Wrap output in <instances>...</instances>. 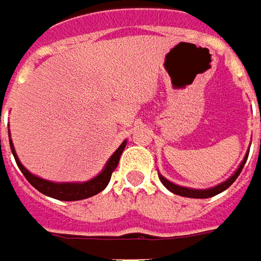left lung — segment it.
<instances>
[{"label": "left lung", "instance_id": "1", "mask_svg": "<svg viewBox=\"0 0 261 261\" xmlns=\"http://www.w3.org/2000/svg\"><path fill=\"white\" fill-rule=\"evenodd\" d=\"M261 143V141H260ZM247 156H249V153L244 156L243 159V162L240 164V167L237 168V171L232 174L227 181L218 184L216 187H213V188H208V190H192V188H185V187H179V185H175V184H172L171 181H168L167 178H164L162 175H159V179H161V182L164 184L165 187H167L168 190L171 192H174L176 195H181V197H188V198H210V197H214L217 194H220V192H223L224 190H227L230 185H231L236 179H237V176L240 175L241 169L244 167V164H246V161H247Z\"/></svg>", "mask_w": 261, "mask_h": 261}]
</instances>
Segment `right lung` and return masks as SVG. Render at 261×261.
Instances as JSON below:
<instances>
[{
  "label": "right lung",
  "mask_w": 261,
  "mask_h": 261,
  "mask_svg": "<svg viewBox=\"0 0 261 261\" xmlns=\"http://www.w3.org/2000/svg\"><path fill=\"white\" fill-rule=\"evenodd\" d=\"M10 134V132H8ZM10 146H11V152L15 158V162L20 168V171L22 172V175L27 178L29 181L36 190L44 194L47 197H51V198H56V200L60 201H79V200H85V198H89V197H93L96 194H99L100 191H103L108 184L110 181V176H112V172L116 169L119 164V159H120V155L126 146V141H123L122 145L119 146L118 149L115 151V153L112 155L106 164V167L103 168V171L97 176H94L93 179L90 181H86V182H51V181H45L43 178H38V176L33 175L30 171H27L25 168L22 167V164L20 162V159L15 153V149H14V145H12L11 139H10Z\"/></svg>",
  "instance_id": "add662e5"
}]
</instances>
